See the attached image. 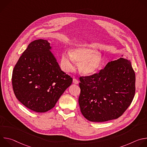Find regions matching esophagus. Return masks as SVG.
I'll use <instances>...</instances> for the list:
<instances>
[{"instance_id": "obj_1", "label": "esophagus", "mask_w": 147, "mask_h": 147, "mask_svg": "<svg viewBox=\"0 0 147 147\" xmlns=\"http://www.w3.org/2000/svg\"><path fill=\"white\" fill-rule=\"evenodd\" d=\"M73 82L74 84H78V82H79V81H78L77 79H76V78H73Z\"/></svg>"}]
</instances>
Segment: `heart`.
<instances>
[{"label":"heart","mask_w":147,"mask_h":147,"mask_svg":"<svg viewBox=\"0 0 147 147\" xmlns=\"http://www.w3.org/2000/svg\"><path fill=\"white\" fill-rule=\"evenodd\" d=\"M70 53L62 54L61 63L65 71H70L76 61L79 63L78 70L81 74L90 76L96 73L102 63L101 53L88 45H76L70 49Z\"/></svg>","instance_id":"1"}]
</instances>
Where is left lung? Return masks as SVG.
<instances>
[{
    "mask_svg": "<svg viewBox=\"0 0 147 147\" xmlns=\"http://www.w3.org/2000/svg\"><path fill=\"white\" fill-rule=\"evenodd\" d=\"M80 80L81 112L91 121L117 119L135 95V73L130 60L123 57L109 62L98 73L80 77Z\"/></svg>",
    "mask_w": 147,
    "mask_h": 147,
    "instance_id": "left-lung-1",
    "label": "left lung"
}]
</instances>
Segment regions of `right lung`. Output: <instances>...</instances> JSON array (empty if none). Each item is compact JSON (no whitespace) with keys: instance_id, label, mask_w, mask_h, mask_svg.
<instances>
[{"instance_id":"add662e5","label":"right lung","mask_w":147,"mask_h":147,"mask_svg":"<svg viewBox=\"0 0 147 147\" xmlns=\"http://www.w3.org/2000/svg\"><path fill=\"white\" fill-rule=\"evenodd\" d=\"M51 48L47 40L32 41L13 71L12 86L17 99L36 112L52 109L73 81L60 69Z\"/></svg>"}]
</instances>
